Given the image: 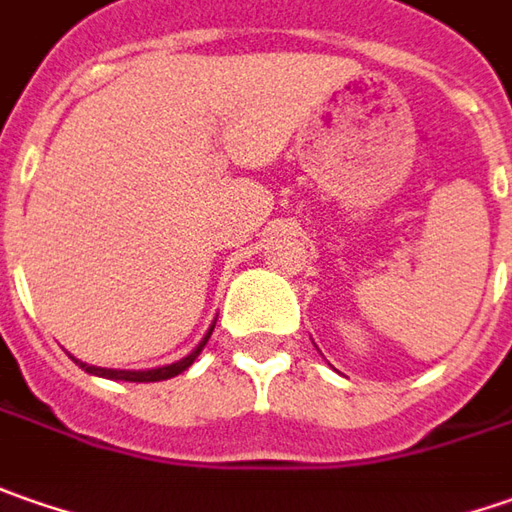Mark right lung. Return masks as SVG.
<instances>
[{"label":"right lung","instance_id":"1","mask_svg":"<svg viewBox=\"0 0 512 512\" xmlns=\"http://www.w3.org/2000/svg\"><path fill=\"white\" fill-rule=\"evenodd\" d=\"M212 328L215 323L209 326V331L203 334V340L186 357H181L178 362H169V365H161V368H147V371H121V368H98V365H90V362H81L73 357V362L84 368L87 374H93V377H104V379H121V382H161V379H172L178 377V374H184L186 368L192 365V362L198 360V354L203 351V345L209 343V337H212Z\"/></svg>","mask_w":512,"mask_h":512}]
</instances>
